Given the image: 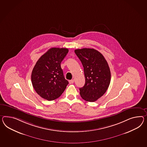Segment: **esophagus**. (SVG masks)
Wrapping results in <instances>:
<instances>
[{
  "label": "esophagus",
  "instance_id": "1",
  "mask_svg": "<svg viewBox=\"0 0 147 147\" xmlns=\"http://www.w3.org/2000/svg\"><path fill=\"white\" fill-rule=\"evenodd\" d=\"M69 82L70 84H73V83H74V79L70 80L69 81Z\"/></svg>",
  "mask_w": 147,
  "mask_h": 147
}]
</instances>
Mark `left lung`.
<instances>
[{
	"mask_svg": "<svg viewBox=\"0 0 147 147\" xmlns=\"http://www.w3.org/2000/svg\"><path fill=\"white\" fill-rule=\"evenodd\" d=\"M84 67V86L79 88L84 100L94 102L101 98L108 88L111 73L108 64L101 53L93 49H76Z\"/></svg>",
	"mask_w": 147,
	"mask_h": 147,
	"instance_id": "1",
	"label": "left lung"
}]
</instances>
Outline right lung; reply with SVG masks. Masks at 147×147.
Instances as JSON below:
<instances>
[{
	"label": "right lung",
	"mask_w": 147,
	"mask_h": 147,
	"mask_svg": "<svg viewBox=\"0 0 147 147\" xmlns=\"http://www.w3.org/2000/svg\"><path fill=\"white\" fill-rule=\"evenodd\" d=\"M69 52L68 49L53 47L37 61L31 74L34 90L42 98L52 101L59 98L69 84L64 78L61 63Z\"/></svg>",
	"instance_id": "obj_1"
}]
</instances>
